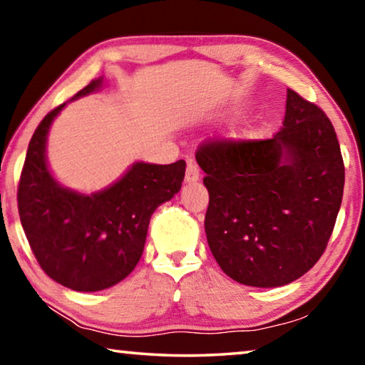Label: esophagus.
Listing matches in <instances>:
<instances>
[{"instance_id": "obj_1", "label": "esophagus", "mask_w": 365, "mask_h": 365, "mask_svg": "<svg viewBox=\"0 0 365 365\" xmlns=\"http://www.w3.org/2000/svg\"><path fill=\"white\" fill-rule=\"evenodd\" d=\"M197 180H200V169H197V165L193 163V160L188 159L187 160V172H185V182L195 183Z\"/></svg>"}]
</instances>
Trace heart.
<instances>
[{
  "instance_id": "heart-1",
  "label": "heart",
  "mask_w": 365,
  "mask_h": 365,
  "mask_svg": "<svg viewBox=\"0 0 365 365\" xmlns=\"http://www.w3.org/2000/svg\"><path fill=\"white\" fill-rule=\"evenodd\" d=\"M255 135H256V127L252 125V122L243 120V122L237 123L235 127H232V130L228 132V138L240 143V141H246V140L252 138Z\"/></svg>"
}]
</instances>
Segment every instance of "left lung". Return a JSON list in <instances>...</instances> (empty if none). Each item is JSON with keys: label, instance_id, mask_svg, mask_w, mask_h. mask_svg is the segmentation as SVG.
Returning <instances> with one entry per match:
<instances>
[{"label": "left lung", "instance_id": "8db88e82", "mask_svg": "<svg viewBox=\"0 0 365 365\" xmlns=\"http://www.w3.org/2000/svg\"><path fill=\"white\" fill-rule=\"evenodd\" d=\"M196 160L209 191L207 245L230 279L283 287L319 261L344 187L339 143L322 109L288 88L285 120L274 138L212 141Z\"/></svg>", "mask_w": 365, "mask_h": 365}]
</instances>
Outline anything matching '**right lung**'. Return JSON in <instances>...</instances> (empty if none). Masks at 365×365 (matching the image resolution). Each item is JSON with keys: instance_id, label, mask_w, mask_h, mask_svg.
<instances>
[{"instance_id": "1", "label": "right lung", "mask_w": 365, "mask_h": 365, "mask_svg": "<svg viewBox=\"0 0 365 365\" xmlns=\"http://www.w3.org/2000/svg\"><path fill=\"white\" fill-rule=\"evenodd\" d=\"M104 82V77L93 80L67 103L100 91ZM67 103L53 109L30 140L17 205L45 274L73 292L93 293L117 285L135 269L151 215L180 191L187 164L138 160L119 180L91 195L64 187L49 170L46 141Z\"/></svg>"}]
</instances>
